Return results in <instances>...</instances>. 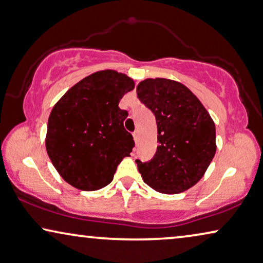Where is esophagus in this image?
I'll return each mask as SVG.
<instances>
[{"mask_svg":"<svg viewBox=\"0 0 263 263\" xmlns=\"http://www.w3.org/2000/svg\"><path fill=\"white\" fill-rule=\"evenodd\" d=\"M133 136H134L135 142H138V140H139V130H135L134 133H133Z\"/></svg>","mask_w":263,"mask_h":263,"instance_id":"1","label":"esophagus"}]
</instances>
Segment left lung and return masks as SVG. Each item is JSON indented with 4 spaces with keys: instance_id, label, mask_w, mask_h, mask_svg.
<instances>
[{
    "instance_id": "left-lung-1",
    "label": "left lung",
    "mask_w": 263,
    "mask_h": 263,
    "mask_svg": "<svg viewBox=\"0 0 263 263\" xmlns=\"http://www.w3.org/2000/svg\"><path fill=\"white\" fill-rule=\"evenodd\" d=\"M136 93L154 114L159 142L149 161L136 159L141 177L158 192H184L200 180L215 157L214 121L187 87L171 79H146Z\"/></svg>"
}]
</instances>
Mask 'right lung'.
<instances>
[{
  "instance_id": "right-lung-1",
  "label": "right lung",
  "mask_w": 263,
  "mask_h": 263,
  "mask_svg": "<svg viewBox=\"0 0 263 263\" xmlns=\"http://www.w3.org/2000/svg\"><path fill=\"white\" fill-rule=\"evenodd\" d=\"M134 82L112 70L98 71L72 86L48 117L46 149L68 184L96 191L112 181L117 166L135 146L119 103Z\"/></svg>"
}]
</instances>
